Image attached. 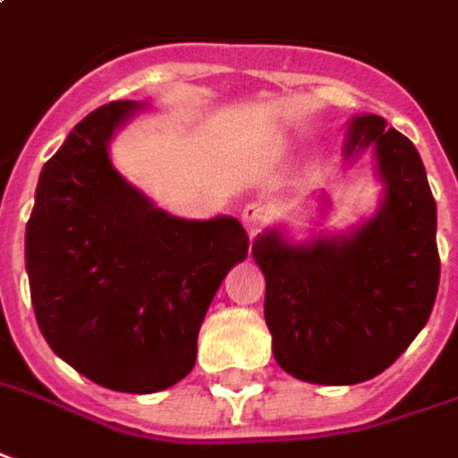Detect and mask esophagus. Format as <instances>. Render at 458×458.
Instances as JSON below:
<instances>
[{
	"label": "esophagus",
	"instance_id": "1",
	"mask_svg": "<svg viewBox=\"0 0 458 458\" xmlns=\"http://www.w3.org/2000/svg\"><path fill=\"white\" fill-rule=\"evenodd\" d=\"M269 216H272V208L267 207V204H262V201H251V204H247L244 211H242V224L247 226L250 234H257V232L269 222Z\"/></svg>",
	"mask_w": 458,
	"mask_h": 458
}]
</instances>
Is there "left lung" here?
<instances>
[{
  "label": "left lung",
  "instance_id": "1",
  "mask_svg": "<svg viewBox=\"0 0 458 458\" xmlns=\"http://www.w3.org/2000/svg\"><path fill=\"white\" fill-rule=\"evenodd\" d=\"M370 143L386 181V201L370 222L310 244H290L279 232L251 244L267 279L272 352L308 383L376 378L421 333L437 302V201L421 156L380 115H360L348 128V156Z\"/></svg>",
  "mask_w": 458,
  "mask_h": 458
}]
</instances>
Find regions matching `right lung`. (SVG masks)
<instances>
[{
    "label": "right lung",
    "instance_id": "add662e5",
    "mask_svg": "<svg viewBox=\"0 0 458 458\" xmlns=\"http://www.w3.org/2000/svg\"><path fill=\"white\" fill-rule=\"evenodd\" d=\"M136 110L98 107L45 164L24 259L55 355L103 388L156 394L191 373L208 305L250 236L232 216L176 219L113 168L107 143Z\"/></svg>",
    "mask_w": 458,
    "mask_h": 458
}]
</instances>
